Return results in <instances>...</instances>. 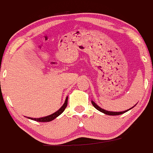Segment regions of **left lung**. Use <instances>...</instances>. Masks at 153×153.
<instances>
[{"label": "left lung", "instance_id": "obj_1", "mask_svg": "<svg viewBox=\"0 0 153 153\" xmlns=\"http://www.w3.org/2000/svg\"><path fill=\"white\" fill-rule=\"evenodd\" d=\"M92 104H93V106H94V108H96V109H97L98 111H101V112L104 113V114H108V115H112V116H116V115H120V114H124V113L127 112V111H129L130 109H131V108H133V107H132V108H130V109L126 110V111H122V112H113V111H105V110L102 109V108H101L100 107L98 106V105H96V104L95 103V102H93V101H92Z\"/></svg>", "mask_w": 153, "mask_h": 153}]
</instances>
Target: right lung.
Wrapping results in <instances>:
<instances>
[{
  "mask_svg": "<svg viewBox=\"0 0 153 153\" xmlns=\"http://www.w3.org/2000/svg\"><path fill=\"white\" fill-rule=\"evenodd\" d=\"M67 103H68V98L66 97V101H65L64 104H63V106L60 108L57 111H56L55 113L54 114H51L49 116L45 117H41V118H30V120H33L37 121V122H50V121L53 120L55 119L56 117H57L58 116H60V114L64 111L65 108H66L67 106Z\"/></svg>",
  "mask_w": 153,
  "mask_h": 153,
  "instance_id": "right-lung-1",
  "label": "right lung"
}]
</instances>
